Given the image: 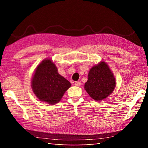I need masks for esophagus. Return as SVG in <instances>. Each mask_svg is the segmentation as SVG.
I'll list each match as a JSON object with an SVG mask.
<instances>
[{"instance_id":"34e87169","label":"esophagus","mask_w":148,"mask_h":148,"mask_svg":"<svg viewBox=\"0 0 148 148\" xmlns=\"http://www.w3.org/2000/svg\"><path fill=\"white\" fill-rule=\"evenodd\" d=\"M75 85H76V86H80L81 83L79 82V81H76V82L75 83Z\"/></svg>"}]
</instances>
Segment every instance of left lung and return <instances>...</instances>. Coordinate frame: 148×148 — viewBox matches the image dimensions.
Segmentation results:
<instances>
[{"label":"left lung","mask_w":148,"mask_h":148,"mask_svg":"<svg viewBox=\"0 0 148 148\" xmlns=\"http://www.w3.org/2000/svg\"><path fill=\"white\" fill-rule=\"evenodd\" d=\"M116 84L112 71L107 63L101 61L91 68L84 88L93 99L100 101L111 95Z\"/></svg>","instance_id":"left-lung-1"}]
</instances>
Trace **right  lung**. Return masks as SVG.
<instances>
[{"instance_id":"obj_1","label":"right lung","mask_w":148,"mask_h":148,"mask_svg":"<svg viewBox=\"0 0 148 148\" xmlns=\"http://www.w3.org/2000/svg\"><path fill=\"white\" fill-rule=\"evenodd\" d=\"M71 84L58 72L51 58H46L37 65L31 81L34 93L40 101L50 105L58 103Z\"/></svg>"}]
</instances>
